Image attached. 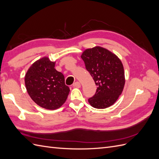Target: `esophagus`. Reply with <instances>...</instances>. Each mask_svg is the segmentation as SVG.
<instances>
[{
    "instance_id": "esophagus-1",
    "label": "esophagus",
    "mask_w": 159,
    "mask_h": 159,
    "mask_svg": "<svg viewBox=\"0 0 159 159\" xmlns=\"http://www.w3.org/2000/svg\"><path fill=\"white\" fill-rule=\"evenodd\" d=\"M73 87H75V88H80L81 87V84L79 82H76L74 84H73Z\"/></svg>"
}]
</instances>
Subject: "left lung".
Segmentation results:
<instances>
[{
    "mask_svg": "<svg viewBox=\"0 0 159 159\" xmlns=\"http://www.w3.org/2000/svg\"><path fill=\"white\" fill-rule=\"evenodd\" d=\"M82 59L97 89L88 99L96 109H105L117 101L125 85V73L121 60L106 48L96 46L84 50Z\"/></svg>",
    "mask_w": 159,
    "mask_h": 159,
    "instance_id": "obj_1",
    "label": "left lung"
}]
</instances>
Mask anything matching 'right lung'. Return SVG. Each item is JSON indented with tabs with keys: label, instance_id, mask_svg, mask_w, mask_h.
<instances>
[{
	"label": "right lung",
	"instance_id": "right-lung-1",
	"mask_svg": "<svg viewBox=\"0 0 159 159\" xmlns=\"http://www.w3.org/2000/svg\"><path fill=\"white\" fill-rule=\"evenodd\" d=\"M55 62L48 57L36 61L25 75L27 92L38 105L48 110L59 109L66 101L69 88L65 77L55 69Z\"/></svg>",
	"mask_w": 159,
	"mask_h": 159
}]
</instances>
